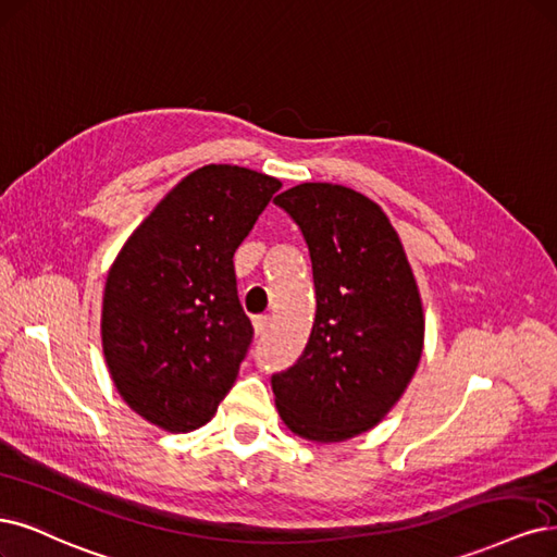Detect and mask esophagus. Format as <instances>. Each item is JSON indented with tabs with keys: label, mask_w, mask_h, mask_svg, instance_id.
<instances>
[{
	"label": "esophagus",
	"mask_w": 557,
	"mask_h": 557,
	"mask_svg": "<svg viewBox=\"0 0 557 557\" xmlns=\"http://www.w3.org/2000/svg\"><path fill=\"white\" fill-rule=\"evenodd\" d=\"M270 322H272L270 315H256V318H253V330H256V334L262 336L267 330H270Z\"/></svg>",
	"instance_id": "34e87169"
}]
</instances>
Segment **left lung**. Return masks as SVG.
Segmentation results:
<instances>
[{
	"instance_id": "8db88e82",
	"label": "left lung",
	"mask_w": 557,
	"mask_h": 557,
	"mask_svg": "<svg viewBox=\"0 0 557 557\" xmlns=\"http://www.w3.org/2000/svg\"><path fill=\"white\" fill-rule=\"evenodd\" d=\"M274 202L309 246L315 320L301 357L272 375L285 426L313 443L371 431L408 389L424 348L421 297L380 205L341 184L306 182Z\"/></svg>"
}]
</instances>
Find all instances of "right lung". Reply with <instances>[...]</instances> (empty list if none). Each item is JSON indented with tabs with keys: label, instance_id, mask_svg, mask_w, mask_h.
Masks as SVG:
<instances>
[{
	"label": "right lung",
	"instance_id": "add662e5",
	"mask_svg": "<svg viewBox=\"0 0 557 557\" xmlns=\"http://www.w3.org/2000/svg\"><path fill=\"white\" fill-rule=\"evenodd\" d=\"M281 188L239 165L186 175L133 230L103 293L101 338L120 396L151 424L188 433L214 417L253 341L233 256Z\"/></svg>",
	"mask_w": 557,
	"mask_h": 557
}]
</instances>
